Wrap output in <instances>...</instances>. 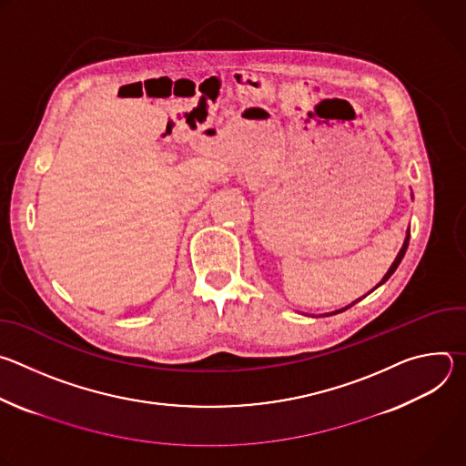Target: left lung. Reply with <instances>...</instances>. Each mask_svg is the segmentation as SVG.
<instances>
[{
  "label": "left lung",
  "mask_w": 466,
  "mask_h": 466,
  "mask_svg": "<svg viewBox=\"0 0 466 466\" xmlns=\"http://www.w3.org/2000/svg\"><path fill=\"white\" fill-rule=\"evenodd\" d=\"M408 245H410V232H408V236H406V241H404V247H402V248H400V252H398V256H396V259H394V263H392V265H390V269H389V271H387V275H385V277H383V279H381V282H380V284H383V282H387V280H389V277H390V275H392V273H394V271H396V268H398V265H400V261H402V258H404V254H406V250H408ZM380 284H378V286H380ZM378 286H376V288H378ZM354 304H356V302H354ZM354 304H350V306H354ZM350 306H349V308H350ZM349 308H345V309H349ZM345 309H339V311H345ZM339 311H336V313H339Z\"/></svg>",
  "instance_id": "8db88e82"
}]
</instances>
